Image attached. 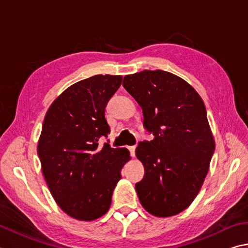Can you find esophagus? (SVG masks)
<instances>
[{
  "label": "esophagus",
  "instance_id": "obj_1",
  "mask_svg": "<svg viewBox=\"0 0 248 248\" xmlns=\"http://www.w3.org/2000/svg\"><path fill=\"white\" fill-rule=\"evenodd\" d=\"M129 151H130V155H131L132 157L136 156V146H130Z\"/></svg>",
  "mask_w": 248,
  "mask_h": 248
}]
</instances>
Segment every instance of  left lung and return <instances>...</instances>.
<instances>
[{"label": "left lung", "instance_id": "8db88e82", "mask_svg": "<svg viewBox=\"0 0 248 248\" xmlns=\"http://www.w3.org/2000/svg\"><path fill=\"white\" fill-rule=\"evenodd\" d=\"M123 85L154 136L136 150L145 170L136 184L140 202L156 217L177 215L199 194L215 152L204 102L186 81L164 70L128 75Z\"/></svg>", "mask_w": 248, "mask_h": 248}]
</instances>
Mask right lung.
I'll list each match as a JSON object with an SVG mask.
<instances>
[{
    "mask_svg": "<svg viewBox=\"0 0 248 248\" xmlns=\"http://www.w3.org/2000/svg\"><path fill=\"white\" fill-rule=\"evenodd\" d=\"M121 76L96 75L70 85L46 115L38 155L49 192L70 217L91 221L107 213L127 148L98 146L110 129L105 107L119 89Z\"/></svg>",
    "mask_w": 248,
    "mask_h": 248,
    "instance_id": "right-lung-1",
    "label": "right lung"
}]
</instances>
